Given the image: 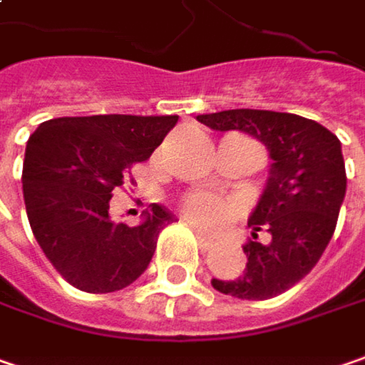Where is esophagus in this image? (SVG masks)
Returning <instances> with one entry per match:
<instances>
[{
  "label": "esophagus",
  "mask_w": 365,
  "mask_h": 365,
  "mask_svg": "<svg viewBox=\"0 0 365 365\" xmlns=\"http://www.w3.org/2000/svg\"><path fill=\"white\" fill-rule=\"evenodd\" d=\"M187 224H189V222H187ZM189 226H191L192 232L197 234V240H199V248H201L203 252H210L211 248H213V240H211V238H207V236H205V232H201V230L197 228L195 224H189Z\"/></svg>",
  "instance_id": "1"
}]
</instances>
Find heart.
<instances>
[{
    "label": "heart",
    "instance_id": "obj_1",
    "mask_svg": "<svg viewBox=\"0 0 365 365\" xmlns=\"http://www.w3.org/2000/svg\"><path fill=\"white\" fill-rule=\"evenodd\" d=\"M180 211L192 224L207 232H220L238 217V205L213 192L195 191L180 199Z\"/></svg>",
    "mask_w": 365,
    "mask_h": 365
}]
</instances>
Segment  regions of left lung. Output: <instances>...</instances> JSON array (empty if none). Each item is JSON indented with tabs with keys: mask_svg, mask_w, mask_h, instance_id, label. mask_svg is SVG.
<instances>
[{
	"mask_svg": "<svg viewBox=\"0 0 365 365\" xmlns=\"http://www.w3.org/2000/svg\"><path fill=\"white\" fill-rule=\"evenodd\" d=\"M197 120L215 131H245L269 150V180L248 220L252 238L242 246L245 275L211 285L240 300L275 298L312 271L333 238L347 189L341 141L317 120L292 113L234 108ZM259 231L267 241L258 240Z\"/></svg>",
	"mask_w": 365,
	"mask_h": 365,
	"instance_id": "8db88e82",
	"label": "left lung"
}]
</instances>
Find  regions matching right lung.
Wrapping results in <instances>:
<instances>
[{"instance_id":"right-lung-1","label":"right lung","mask_w":365,"mask_h":365,"mask_svg":"<svg viewBox=\"0 0 365 365\" xmlns=\"http://www.w3.org/2000/svg\"><path fill=\"white\" fill-rule=\"evenodd\" d=\"M176 123V115L61 117L30 135L22 168L28 222L69 285L110 294L148 269L173 215L152 203L139 226L115 224L108 201Z\"/></svg>"}]
</instances>
